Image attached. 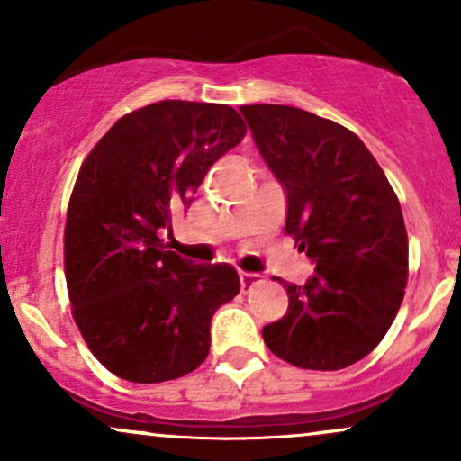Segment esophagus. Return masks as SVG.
I'll return each instance as SVG.
<instances>
[{
    "label": "esophagus",
    "instance_id": "esophagus-1",
    "mask_svg": "<svg viewBox=\"0 0 461 461\" xmlns=\"http://www.w3.org/2000/svg\"><path fill=\"white\" fill-rule=\"evenodd\" d=\"M262 282V275L260 273H240V288L242 293H247V290H251L253 285L260 284Z\"/></svg>",
    "mask_w": 461,
    "mask_h": 461
}]
</instances>
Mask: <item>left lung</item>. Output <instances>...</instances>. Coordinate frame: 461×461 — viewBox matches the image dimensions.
Wrapping results in <instances>:
<instances>
[{"instance_id": "obj_1", "label": "left lung", "mask_w": 461, "mask_h": 461, "mask_svg": "<svg viewBox=\"0 0 461 461\" xmlns=\"http://www.w3.org/2000/svg\"><path fill=\"white\" fill-rule=\"evenodd\" d=\"M262 160L285 193V231L314 264L284 284L288 310L264 325L277 357L340 370L393 325L407 284V231L388 177L351 130L293 105H240Z\"/></svg>"}]
</instances>
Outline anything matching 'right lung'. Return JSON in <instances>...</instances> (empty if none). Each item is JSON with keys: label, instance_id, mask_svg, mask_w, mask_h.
Segmentation results:
<instances>
[{"label": "right lung", "instance_id": "right-lung-1", "mask_svg": "<svg viewBox=\"0 0 461 461\" xmlns=\"http://www.w3.org/2000/svg\"><path fill=\"white\" fill-rule=\"evenodd\" d=\"M245 131L230 105L158 102L121 116L79 168L65 227L68 299L116 377L160 384L208 357L210 322L240 279L230 264L167 251L160 231Z\"/></svg>", "mask_w": 461, "mask_h": 461}]
</instances>
